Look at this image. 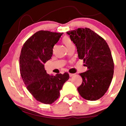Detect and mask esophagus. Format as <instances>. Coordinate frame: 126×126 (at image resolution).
I'll use <instances>...</instances> for the list:
<instances>
[{"label":"esophagus","instance_id":"esophagus-1","mask_svg":"<svg viewBox=\"0 0 126 126\" xmlns=\"http://www.w3.org/2000/svg\"><path fill=\"white\" fill-rule=\"evenodd\" d=\"M69 75L70 77H72L75 75V74H73V73H69Z\"/></svg>","mask_w":126,"mask_h":126}]
</instances>
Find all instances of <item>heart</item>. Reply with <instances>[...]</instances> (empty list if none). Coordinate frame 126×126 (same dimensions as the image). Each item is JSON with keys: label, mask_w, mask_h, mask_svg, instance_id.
I'll list each match as a JSON object with an SVG mask.
<instances>
[{"label": "heart", "mask_w": 126, "mask_h": 126, "mask_svg": "<svg viewBox=\"0 0 126 126\" xmlns=\"http://www.w3.org/2000/svg\"><path fill=\"white\" fill-rule=\"evenodd\" d=\"M62 42L63 43V44H64L67 48L69 47L70 46L73 45V43H72V41L69 39V38H67V37L64 38L63 39Z\"/></svg>", "instance_id": "1"}]
</instances>
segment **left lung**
<instances>
[{"mask_svg":"<svg viewBox=\"0 0 126 126\" xmlns=\"http://www.w3.org/2000/svg\"><path fill=\"white\" fill-rule=\"evenodd\" d=\"M75 44L80 59H83L88 70L79 75L82 83L78 87L80 96L96 101L103 96L111 83L114 63L106 40L89 28H78L67 32Z\"/></svg>","mask_w":126,"mask_h":126,"instance_id":"obj_1","label":"left lung"}]
</instances>
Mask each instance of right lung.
Listing matches in <instances>:
<instances>
[{"label": "right lung", "instance_id": "obj_1", "mask_svg": "<svg viewBox=\"0 0 126 126\" xmlns=\"http://www.w3.org/2000/svg\"><path fill=\"white\" fill-rule=\"evenodd\" d=\"M63 33L38 31L27 39L21 50L19 68L23 82L34 98L44 104H52L58 98L69 77L67 72L50 76L44 68V63L51 59L54 46Z\"/></svg>", "mask_w": 126, "mask_h": 126}]
</instances>
